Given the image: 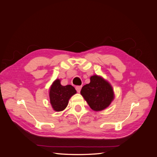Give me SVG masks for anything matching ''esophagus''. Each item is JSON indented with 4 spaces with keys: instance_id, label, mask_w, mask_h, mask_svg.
<instances>
[{
    "instance_id": "1",
    "label": "esophagus",
    "mask_w": 157,
    "mask_h": 157,
    "mask_svg": "<svg viewBox=\"0 0 157 157\" xmlns=\"http://www.w3.org/2000/svg\"><path fill=\"white\" fill-rule=\"evenodd\" d=\"M81 88H82L81 86H77L75 87L76 90H77V92H80V90H81Z\"/></svg>"
}]
</instances>
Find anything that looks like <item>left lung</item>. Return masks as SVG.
I'll return each mask as SVG.
<instances>
[{"mask_svg":"<svg viewBox=\"0 0 157 157\" xmlns=\"http://www.w3.org/2000/svg\"><path fill=\"white\" fill-rule=\"evenodd\" d=\"M80 94L92 109L99 111L103 110L113 100V90L106 80L94 75L90 77V82L82 88Z\"/></svg>","mask_w":157,"mask_h":157,"instance_id":"obj_1","label":"left lung"}]
</instances>
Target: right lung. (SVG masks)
Returning <instances> with one entry per match:
<instances>
[{
	"label": "right lung",
	"instance_id": "add662e5",
	"mask_svg": "<svg viewBox=\"0 0 157 157\" xmlns=\"http://www.w3.org/2000/svg\"><path fill=\"white\" fill-rule=\"evenodd\" d=\"M76 93L77 91L73 86H62L60 84V80H56L50 87L49 93L52 107L56 111L64 110L68 105L70 98Z\"/></svg>",
	"mask_w": 157,
	"mask_h": 157
}]
</instances>
